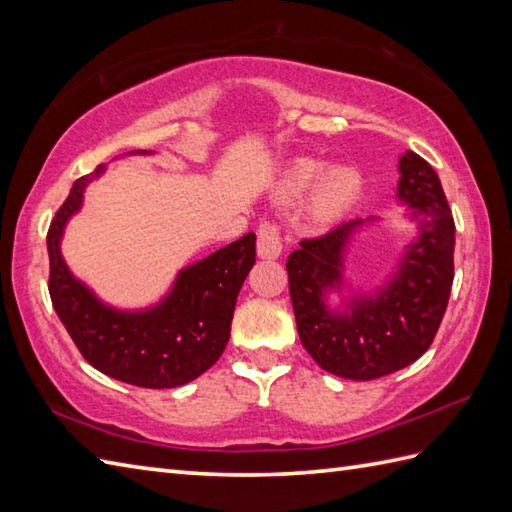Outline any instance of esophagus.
I'll list each match as a JSON object with an SVG mask.
<instances>
[{"label":"esophagus","mask_w":512,"mask_h":512,"mask_svg":"<svg viewBox=\"0 0 512 512\" xmlns=\"http://www.w3.org/2000/svg\"><path fill=\"white\" fill-rule=\"evenodd\" d=\"M257 255L262 259H277L281 255V237L279 228L270 222H264L257 231Z\"/></svg>","instance_id":"1"}]
</instances>
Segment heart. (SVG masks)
Wrapping results in <instances>:
<instances>
[{
	"label": "heart",
	"mask_w": 512,
	"mask_h": 512,
	"mask_svg": "<svg viewBox=\"0 0 512 512\" xmlns=\"http://www.w3.org/2000/svg\"><path fill=\"white\" fill-rule=\"evenodd\" d=\"M319 172V162L301 160L286 176L284 195L286 198H297V195L308 191L313 182L317 181L312 191V215L321 224H332L341 220L356 204V200L361 198L363 178L356 169L345 165L325 169L321 177L318 176Z\"/></svg>",
	"instance_id": "1"
}]
</instances>
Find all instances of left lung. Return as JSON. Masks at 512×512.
<instances>
[{"mask_svg": "<svg viewBox=\"0 0 512 512\" xmlns=\"http://www.w3.org/2000/svg\"><path fill=\"white\" fill-rule=\"evenodd\" d=\"M396 198L407 206L416 237L385 286L352 290L345 279L347 250L361 228L345 222L328 235L303 239L288 257V286L299 339L325 372L374 380L411 365L429 350L447 310L453 284L455 224L438 173L413 151L398 158ZM340 295V306L329 301Z\"/></svg>", "mask_w": 512, "mask_h": 512, "instance_id": "obj_1", "label": "left lung"}]
</instances>
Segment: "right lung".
<instances>
[{
	"mask_svg": "<svg viewBox=\"0 0 512 512\" xmlns=\"http://www.w3.org/2000/svg\"><path fill=\"white\" fill-rule=\"evenodd\" d=\"M103 173L105 165L76 180L50 224L48 290L54 312L85 361L105 376L147 389L187 385L224 352L239 288L255 264V233L184 266L154 306L114 308L74 277L61 253L65 226L81 211L88 184Z\"/></svg>",
	"mask_w": 512,
	"mask_h": 512,
	"instance_id": "obj_1",
	"label": "right lung"
}]
</instances>
